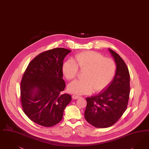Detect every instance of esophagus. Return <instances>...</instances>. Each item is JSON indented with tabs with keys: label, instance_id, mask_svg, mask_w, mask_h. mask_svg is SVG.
<instances>
[{
	"label": "esophagus",
	"instance_id": "esophagus-1",
	"mask_svg": "<svg viewBox=\"0 0 149 149\" xmlns=\"http://www.w3.org/2000/svg\"><path fill=\"white\" fill-rule=\"evenodd\" d=\"M80 97H81V96H80L72 95V98L73 99H79Z\"/></svg>",
	"mask_w": 149,
	"mask_h": 149
}]
</instances>
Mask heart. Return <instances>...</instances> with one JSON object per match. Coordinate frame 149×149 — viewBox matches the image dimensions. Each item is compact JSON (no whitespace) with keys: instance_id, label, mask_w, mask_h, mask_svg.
Here are the masks:
<instances>
[{"instance_id":"1","label":"heart","mask_w":149,"mask_h":149,"mask_svg":"<svg viewBox=\"0 0 149 149\" xmlns=\"http://www.w3.org/2000/svg\"><path fill=\"white\" fill-rule=\"evenodd\" d=\"M85 71L83 80H75L69 84V92L82 95L104 89L112 81L116 72L113 60L104 58L102 55L93 51L78 53L72 60L64 62L62 66L63 74L68 80L77 76L79 70Z\"/></svg>"}]
</instances>
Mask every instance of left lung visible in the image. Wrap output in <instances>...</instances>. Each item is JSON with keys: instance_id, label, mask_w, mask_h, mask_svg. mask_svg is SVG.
I'll return each instance as SVG.
<instances>
[{"instance_id": "1", "label": "left lung", "mask_w": 149, "mask_h": 149, "mask_svg": "<svg viewBox=\"0 0 149 149\" xmlns=\"http://www.w3.org/2000/svg\"><path fill=\"white\" fill-rule=\"evenodd\" d=\"M109 51L116 65L113 80L97 95L86 98L85 118L97 128L108 127L118 121L127 109L130 91V74L124 61L113 50Z\"/></svg>"}]
</instances>
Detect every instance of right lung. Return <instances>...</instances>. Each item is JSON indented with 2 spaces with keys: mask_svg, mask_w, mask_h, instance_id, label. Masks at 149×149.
Masks as SVG:
<instances>
[{
  "mask_svg": "<svg viewBox=\"0 0 149 149\" xmlns=\"http://www.w3.org/2000/svg\"><path fill=\"white\" fill-rule=\"evenodd\" d=\"M71 50L54 48L32 60L20 84V101L24 113L38 125L51 127L62 120L63 112L72 100L63 79V60Z\"/></svg>",
  "mask_w": 149,
  "mask_h": 149,
  "instance_id": "obj_1",
  "label": "right lung"
}]
</instances>
